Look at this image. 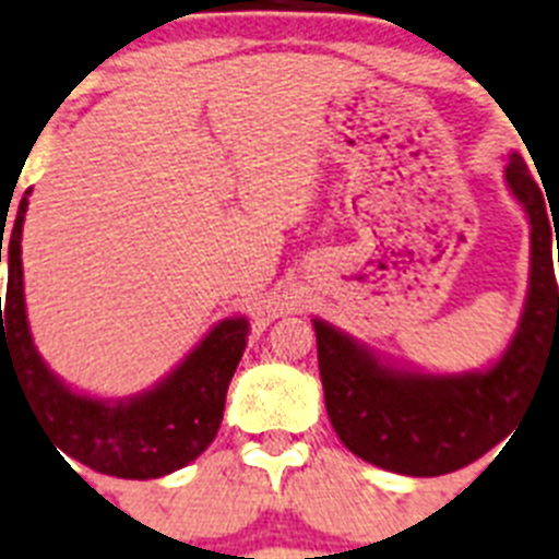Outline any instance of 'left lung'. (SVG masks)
Masks as SVG:
<instances>
[{
    "label": "left lung",
    "instance_id": "8db88e82",
    "mask_svg": "<svg viewBox=\"0 0 559 559\" xmlns=\"http://www.w3.org/2000/svg\"><path fill=\"white\" fill-rule=\"evenodd\" d=\"M506 181L532 222V281L518 335L495 367L472 374L397 372L364 346L316 321L318 369L337 438L367 463L409 477H438L495 449L528 409L537 381L559 372V293L546 199L511 153ZM559 247V243H557Z\"/></svg>",
    "mask_w": 559,
    "mask_h": 559
}]
</instances>
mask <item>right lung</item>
<instances>
[{
	"label": "right lung",
	"mask_w": 559,
	"mask_h": 559,
	"mask_svg": "<svg viewBox=\"0 0 559 559\" xmlns=\"http://www.w3.org/2000/svg\"><path fill=\"white\" fill-rule=\"evenodd\" d=\"M22 199L8 227V293L0 298V378L16 374L36 417L48 426L56 452L102 475L150 480L195 461L222 426L227 386L247 346V321L227 318L164 383L133 401L105 403L70 392L33 349L22 293ZM0 241H4V227ZM2 261V243H0ZM5 312L2 313L1 309Z\"/></svg>",
	"instance_id": "obj_1"
}]
</instances>
